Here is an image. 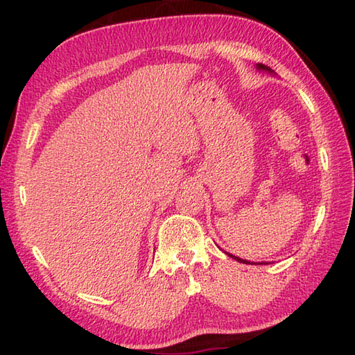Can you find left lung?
Returning <instances> with one entry per match:
<instances>
[{"mask_svg":"<svg viewBox=\"0 0 355 355\" xmlns=\"http://www.w3.org/2000/svg\"><path fill=\"white\" fill-rule=\"evenodd\" d=\"M256 68L257 69H261V71H267V73H273V69L272 68H268V67H266V65H262V63H257L256 65ZM225 253H227V251H225ZM230 257H233V259H236V261H239V262H242V263H254V262H250V261H245V259H241V257H237V256H233V254H230V253H227ZM261 263H263V262H261Z\"/></svg>","mask_w":355,"mask_h":355,"instance_id":"left-lung-1","label":"left lung"}]
</instances>
